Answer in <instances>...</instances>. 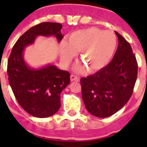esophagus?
<instances>
[{
    "instance_id": "esophagus-1",
    "label": "esophagus",
    "mask_w": 147,
    "mask_h": 147,
    "mask_svg": "<svg viewBox=\"0 0 147 147\" xmlns=\"http://www.w3.org/2000/svg\"><path fill=\"white\" fill-rule=\"evenodd\" d=\"M80 80V78L78 77L77 76H75V75L72 74L71 76V81L74 82V81H79Z\"/></svg>"
}]
</instances>
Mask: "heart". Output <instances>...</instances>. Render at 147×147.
I'll use <instances>...</instances> for the list:
<instances>
[{
	"label": "heart",
	"instance_id": "obj_1",
	"mask_svg": "<svg viewBox=\"0 0 147 147\" xmlns=\"http://www.w3.org/2000/svg\"><path fill=\"white\" fill-rule=\"evenodd\" d=\"M117 45L115 34L111 31H102L98 28H85L74 32L66 42L60 45V56L64 62H69L76 53L80 52L83 65L76 67L82 71L87 68L89 72L102 69L112 59Z\"/></svg>",
	"mask_w": 147,
	"mask_h": 147
}]
</instances>
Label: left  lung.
Listing matches in <instances>:
<instances>
[{
	"instance_id": "8db88e82",
	"label": "left lung",
	"mask_w": 147,
	"mask_h": 147,
	"mask_svg": "<svg viewBox=\"0 0 147 147\" xmlns=\"http://www.w3.org/2000/svg\"><path fill=\"white\" fill-rule=\"evenodd\" d=\"M115 33L119 45L112 61L94 74L80 80L85 107L98 118L109 117L124 107L137 80L138 63L131 45L117 32Z\"/></svg>"
}]
</instances>
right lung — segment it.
<instances>
[{
	"label": "right lung",
	"mask_w": 147,
	"mask_h": 147,
	"mask_svg": "<svg viewBox=\"0 0 147 147\" xmlns=\"http://www.w3.org/2000/svg\"><path fill=\"white\" fill-rule=\"evenodd\" d=\"M62 28L60 23L49 22L30 28L17 40L9 57L7 74L13 93L22 108L34 117H50L59 110L60 94L69 85L70 74L54 65L31 68L24 61L23 51L37 36H54L60 42Z\"/></svg>",
	"instance_id": "right-lung-1"
}]
</instances>
